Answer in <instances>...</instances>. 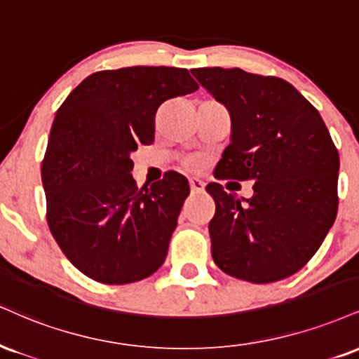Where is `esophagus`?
Here are the masks:
<instances>
[{
  "instance_id": "obj_1",
  "label": "esophagus",
  "mask_w": 359,
  "mask_h": 359,
  "mask_svg": "<svg viewBox=\"0 0 359 359\" xmlns=\"http://www.w3.org/2000/svg\"><path fill=\"white\" fill-rule=\"evenodd\" d=\"M189 185H191V192L192 194H198V192L204 191L205 182H204V180L197 179V177H192V179H189Z\"/></svg>"
}]
</instances>
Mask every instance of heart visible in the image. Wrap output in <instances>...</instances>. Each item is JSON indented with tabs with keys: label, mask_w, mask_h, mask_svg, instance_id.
Returning <instances> with one entry per match:
<instances>
[{
	"label": "heart",
	"mask_w": 359,
	"mask_h": 359,
	"mask_svg": "<svg viewBox=\"0 0 359 359\" xmlns=\"http://www.w3.org/2000/svg\"><path fill=\"white\" fill-rule=\"evenodd\" d=\"M189 165H191V167H194V165H196V162H189Z\"/></svg>",
	"instance_id": "b5f03b06"
}]
</instances>
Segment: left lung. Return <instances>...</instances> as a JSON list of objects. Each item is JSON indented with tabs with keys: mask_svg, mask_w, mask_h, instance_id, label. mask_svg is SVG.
Returning a JSON list of instances; mask_svg holds the SVG:
<instances>
[{
	"mask_svg": "<svg viewBox=\"0 0 359 359\" xmlns=\"http://www.w3.org/2000/svg\"><path fill=\"white\" fill-rule=\"evenodd\" d=\"M229 110L231 144L217 179L254 180L250 198L212 182L214 262L232 278L266 284L308 264L338 212L339 155L319 111L291 83L241 68H194Z\"/></svg>",
	"mask_w": 359,
	"mask_h": 359,
	"instance_id": "obj_1",
	"label": "left lung"
}]
</instances>
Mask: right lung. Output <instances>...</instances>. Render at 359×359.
<instances>
[{"mask_svg":"<svg viewBox=\"0 0 359 359\" xmlns=\"http://www.w3.org/2000/svg\"><path fill=\"white\" fill-rule=\"evenodd\" d=\"M197 88L185 68L103 70L56 111L41 162L46 221L68 261L93 280L135 283L165 261L189 182L170 172L138 189L130 154L154 142L163 102Z\"/></svg>","mask_w":359,"mask_h":359,"instance_id":"obj_1","label":"right lung"}]
</instances>
